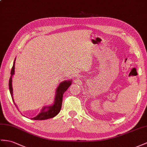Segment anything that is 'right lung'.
<instances>
[{
  "label": "right lung",
  "mask_w": 147,
  "mask_h": 147,
  "mask_svg": "<svg viewBox=\"0 0 147 147\" xmlns=\"http://www.w3.org/2000/svg\"><path fill=\"white\" fill-rule=\"evenodd\" d=\"M16 59H15L14 62L13 64L12 68L11 69V76L9 80V91L10 92L11 96H12V99L14 102L13 97V88H12V77L15 73V63H16ZM72 83V81L70 80H66L61 82V83L59 84L58 88H56V92H55V96L54 99L53 104L51 106H44L41 112L39 113L35 117H33L31 119L32 120H46L48 119L53 118L57 115L58 113L60 112V110L61 109L62 106V102H63V94L66 90L68 89V88L71 86ZM16 106L18 109L17 105L14 102Z\"/></svg>",
  "instance_id": "1"
}]
</instances>
